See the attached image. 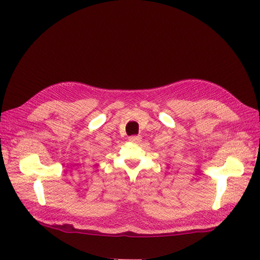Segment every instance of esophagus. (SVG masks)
<instances>
[{"instance_id":"34e87169","label":"esophagus","mask_w":260,"mask_h":260,"mask_svg":"<svg viewBox=\"0 0 260 260\" xmlns=\"http://www.w3.org/2000/svg\"><path fill=\"white\" fill-rule=\"evenodd\" d=\"M141 140H142V137H141V136H131V137L128 138V141H129L131 143H133V144H137V143H140V142H141Z\"/></svg>"}]
</instances>
